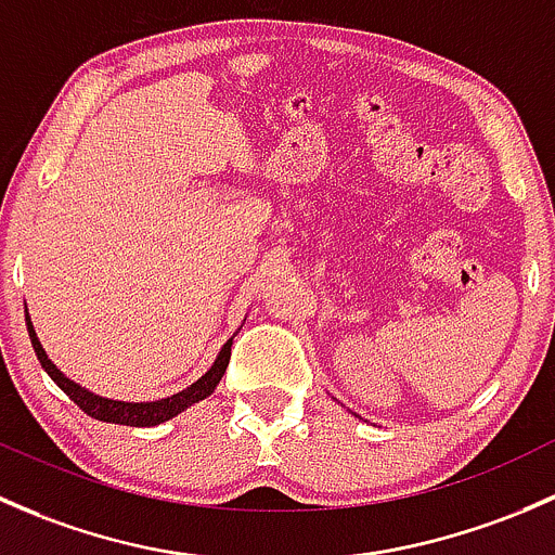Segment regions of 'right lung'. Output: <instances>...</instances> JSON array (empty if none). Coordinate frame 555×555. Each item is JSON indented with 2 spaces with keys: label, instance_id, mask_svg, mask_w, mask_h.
Here are the masks:
<instances>
[{
  "label": "right lung",
  "instance_id": "1",
  "mask_svg": "<svg viewBox=\"0 0 555 555\" xmlns=\"http://www.w3.org/2000/svg\"><path fill=\"white\" fill-rule=\"evenodd\" d=\"M26 328H28V339H31L34 352H37L39 363H42V369L48 371L50 379H53L55 385H59L61 390H64L66 396L85 411V414L93 416V420H99V422H112V425L154 427V425H159V422L173 420V416H179L181 411L190 409V405H194V403L205 401V398L216 390V385H219L221 376H224L227 365H230V356H232V339H227V345L221 347V352L216 356L214 365H210V369L205 371L197 382H192L186 390L176 392V396H170V398H159V401H141V403L114 401V398L95 396V392H90L88 387H82V385H77L74 379H68L64 371L50 361L48 352H44V347H42V341H39L37 331H34L31 318H28V310H26Z\"/></svg>",
  "mask_w": 555,
  "mask_h": 555
}]
</instances>
